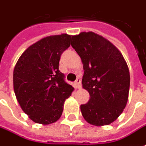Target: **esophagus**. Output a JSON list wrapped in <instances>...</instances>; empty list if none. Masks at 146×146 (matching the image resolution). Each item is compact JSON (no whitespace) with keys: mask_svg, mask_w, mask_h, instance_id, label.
Returning a JSON list of instances; mask_svg holds the SVG:
<instances>
[{"mask_svg":"<svg viewBox=\"0 0 146 146\" xmlns=\"http://www.w3.org/2000/svg\"><path fill=\"white\" fill-rule=\"evenodd\" d=\"M74 86H75L76 88H78V89L81 88V80H80V79H77V80L75 81Z\"/></svg>","mask_w":146,"mask_h":146,"instance_id":"esophagus-1","label":"esophagus"}]
</instances>
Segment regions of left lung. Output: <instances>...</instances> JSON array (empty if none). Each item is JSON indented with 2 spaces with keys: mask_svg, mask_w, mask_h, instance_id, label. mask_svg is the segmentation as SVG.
I'll use <instances>...</instances> for the list:
<instances>
[{
  "mask_svg": "<svg viewBox=\"0 0 146 146\" xmlns=\"http://www.w3.org/2000/svg\"><path fill=\"white\" fill-rule=\"evenodd\" d=\"M71 46L81 58L82 86L90 95L87 104L80 105L84 119L94 126L109 125L128 101L130 77L126 61L111 42L92 31L73 35Z\"/></svg>",
  "mask_w": 146,
  "mask_h": 146,
  "instance_id": "1",
  "label": "left lung"
}]
</instances>
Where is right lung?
<instances>
[{
	"label": "right lung",
	"mask_w": 146,
	"mask_h": 146,
	"mask_svg": "<svg viewBox=\"0 0 146 146\" xmlns=\"http://www.w3.org/2000/svg\"><path fill=\"white\" fill-rule=\"evenodd\" d=\"M71 35L47 36L25 50L13 71V88L20 108L33 122L48 125L62 116L64 103L74 88L59 71L60 57Z\"/></svg>",
	"instance_id": "add662e5"
}]
</instances>
